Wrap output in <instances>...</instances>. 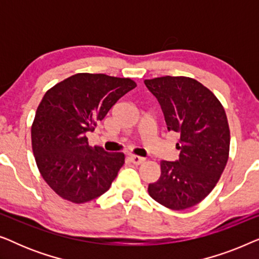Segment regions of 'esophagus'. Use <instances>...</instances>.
I'll return each mask as SVG.
<instances>
[{
	"instance_id": "1",
	"label": "esophagus",
	"mask_w": 259,
	"mask_h": 259,
	"mask_svg": "<svg viewBox=\"0 0 259 259\" xmlns=\"http://www.w3.org/2000/svg\"><path fill=\"white\" fill-rule=\"evenodd\" d=\"M130 160L133 162V164H136V165H140V164H143V162L145 161V158H143V157H139V155H131L130 157Z\"/></svg>"
}]
</instances>
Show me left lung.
Segmentation results:
<instances>
[{"label":"left lung","instance_id":"8db88e82","mask_svg":"<svg viewBox=\"0 0 259 259\" xmlns=\"http://www.w3.org/2000/svg\"><path fill=\"white\" fill-rule=\"evenodd\" d=\"M144 82L157 98L167 130L180 134L179 159L160 162V178L148 185V193L165 207L185 210L200 203L224 171L230 151L226 113L215 95L191 77Z\"/></svg>","mask_w":259,"mask_h":259}]
</instances>
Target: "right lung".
<instances>
[{
  "instance_id": "right-lung-1",
  "label": "right lung",
  "mask_w": 259,
  "mask_h": 259,
  "mask_svg": "<svg viewBox=\"0 0 259 259\" xmlns=\"http://www.w3.org/2000/svg\"><path fill=\"white\" fill-rule=\"evenodd\" d=\"M136 87L128 77L79 73L46 92L31 126V147L42 178L63 199L87 203L111 187L125 154L90 146L86 134Z\"/></svg>"
}]
</instances>
